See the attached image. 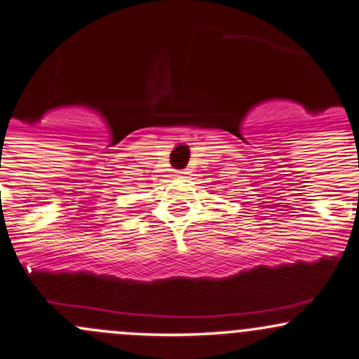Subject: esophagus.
<instances>
[{
	"label": "esophagus",
	"instance_id": "esophagus-1",
	"mask_svg": "<svg viewBox=\"0 0 359 359\" xmlns=\"http://www.w3.org/2000/svg\"><path fill=\"white\" fill-rule=\"evenodd\" d=\"M188 175H190V171H178V172H176V176H180V178H187Z\"/></svg>",
	"mask_w": 359,
	"mask_h": 359
}]
</instances>
